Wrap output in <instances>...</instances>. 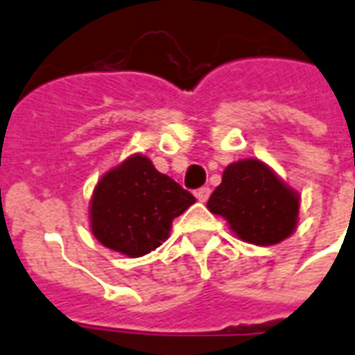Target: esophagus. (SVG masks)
<instances>
[{"instance_id":"obj_1","label":"esophagus","mask_w":355,"mask_h":355,"mask_svg":"<svg viewBox=\"0 0 355 355\" xmlns=\"http://www.w3.org/2000/svg\"><path fill=\"white\" fill-rule=\"evenodd\" d=\"M209 196H211V189H209V187H202V189H198L196 191L198 202H207Z\"/></svg>"}]
</instances>
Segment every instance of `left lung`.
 <instances>
[{"label":"left lung","instance_id":"obj_1","mask_svg":"<svg viewBox=\"0 0 355 355\" xmlns=\"http://www.w3.org/2000/svg\"><path fill=\"white\" fill-rule=\"evenodd\" d=\"M207 209L244 243L272 246L295 233L300 194L259 159H241L226 166Z\"/></svg>","mask_w":355,"mask_h":355}]
</instances>
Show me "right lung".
Instances as JSON below:
<instances>
[{"label": "right lung", "instance_id": "obj_1", "mask_svg": "<svg viewBox=\"0 0 355 355\" xmlns=\"http://www.w3.org/2000/svg\"><path fill=\"white\" fill-rule=\"evenodd\" d=\"M196 198L150 159L133 153L101 175L89 205L90 230L105 248L140 257L168 239L172 220Z\"/></svg>", "mask_w": 355, "mask_h": 355}]
</instances>
